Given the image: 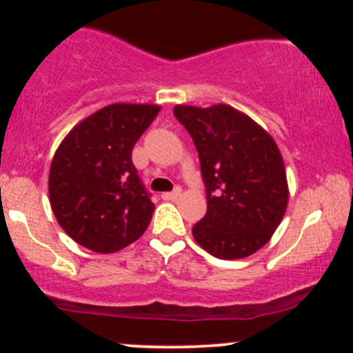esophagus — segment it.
I'll list each match as a JSON object with an SVG mask.
<instances>
[{
    "label": "esophagus",
    "mask_w": 353,
    "mask_h": 353,
    "mask_svg": "<svg viewBox=\"0 0 353 353\" xmlns=\"http://www.w3.org/2000/svg\"><path fill=\"white\" fill-rule=\"evenodd\" d=\"M181 192H182V189L181 188H176L172 190V192H164L163 194V199L164 201H176L177 197L181 196Z\"/></svg>",
    "instance_id": "1"
}]
</instances>
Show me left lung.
Wrapping results in <instances>:
<instances>
[{
    "instance_id": "8db88e82",
    "label": "left lung",
    "mask_w": 353,
    "mask_h": 353,
    "mask_svg": "<svg viewBox=\"0 0 353 353\" xmlns=\"http://www.w3.org/2000/svg\"><path fill=\"white\" fill-rule=\"evenodd\" d=\"M174 116L199 154L208 212L192 228L217 259L249 257L270 241L289 202L282 154L272 136L228 104H177Z\"/></svg>"
}]
</instances>
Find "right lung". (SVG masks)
Here are the masks:
<instances>
[{"mask_svg": "<svg viewBox=\"0 0 353 353\" xmlns=\"http://www.w3.org/2000/svg\"><path fill=\"white\" fill-rule=\"evenodd\" d=\"M159 111L156 104H109L76 124L56 149L51 209L79 245L112 254L148 229L154 204L131 156Z\"/></svg>", "mask_w": 353, "mask_h": 353, "instance_id": "add662e5", "label": "right lung"}]
</instances>
